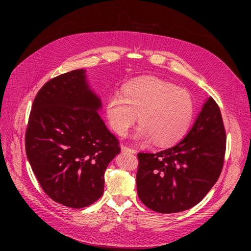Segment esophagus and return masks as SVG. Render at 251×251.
<instances>
[{"label": "esophagus", "instance_id": "34e87169", "mask_svg": "<svg viewBox=\"0 0 251 251\" xmlns=\"http://www.w3.org/2000/svg\"><path fill=\"white\" fill-rule=\"evenodd\" d=\"M121 151H126V153H131V154H135L136 153V151L134 149L127 147V146H123V147H121Z\"/></svg>", "mask_w": 251, "mask_h": 251}]
</instances>
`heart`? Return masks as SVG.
<instances>
[{
	"label": "heart",
	"instance_id": "obj_1",
	"mask_svg": "<svg viewBox=\"0 0 251 251\" xmlns=\"http://www.w3.org/2000/svg\"><path fill=\"white\" fill-rule=\"evenodd\" d=\"M105 113L112 130L124 136L137 121V137L153 138L159 146H169L184 137L195 115V101L188 91L156 77H141L127 82L123 95L114 93Z\"/></svg>",
	"mask_w": 251,
	"mask_h": 251
}]
</instances>
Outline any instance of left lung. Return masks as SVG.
<instances>
[{"label":"left lung","instance_id":"obj_1","mask_svg":"<svg viewBox=\"0 0 251 251\" xmlns=\"http://www.w3.org/2000/svg\"><path fill=\"white\" fill-rule=\"evenodd\" d=\"M225 151L221 111L209 97L184 139L155 154L138 153L136 183L139 199L160 214L194 207L219 179Z\"/></svg>","mask_w":251,"mask_h":251}]
</instances>
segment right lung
I'll return each instance as SVG.
<instances>
[{
  "label": "right lung",
  "mask_w": 251,
  "mask_h": 251,
  "mask_svg": "<svg viewBox=\"0 0 251 251\" xmlns=\"http://www.w3.org/2000/svg\"><path fill=\"white\" fill-rule=\"evenodd\" d=\"M100 107L82 69L50 79L33 100L26 155L43 191L65 206L82 208L100 199L105 169L120 151Z\"/></svg>",
  "instance_id": "1"
}]
</instances>
